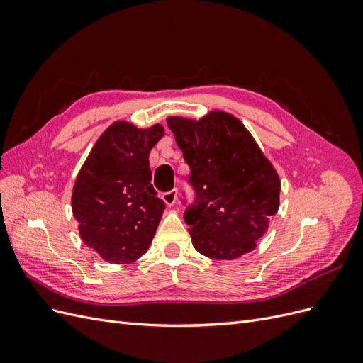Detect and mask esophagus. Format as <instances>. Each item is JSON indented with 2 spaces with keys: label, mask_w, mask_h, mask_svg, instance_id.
Here are the masks:
<instances>
[{
  "label": "esophagus",
  "mask_w": 363,
  "mask_h": 363,
  "mask_svg": "<svg viewBox=\"0 0 363 363\" xmlns=\"http://www.w3.org/2000/svg\"><path fill=\"white\" fill-rule=\"evenodd\" d=\"M177 194H179L177 188H174V189H171L168 192H164L163 194V201L167 203V206H174L175 201H177Z\"/></svg>",
  "instance_id": "obj_1"
}]
</instances>
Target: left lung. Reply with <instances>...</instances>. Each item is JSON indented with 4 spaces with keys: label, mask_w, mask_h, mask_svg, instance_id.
I'll use <instances>...</instances> for the list:
<instances>
[{
    "label": "left lung",
    "mask_w": 363,
    "mask_h": 363,
    "mask_svg": "<svg viewBox=\"0 0 363 363\" xmlns=\"http://www.w3.org/2000/svg\"><path fill=\"white\" fill-rule=\"evenodd\" d=\"M168 127L191 168L194 200H180L196 251L236 259L255 250L279 211L280 180L248 130L225 112L168 118Z\"/></svg>",
    "instance_id": "obj_1"
}]
</instances>
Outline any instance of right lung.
<instances>
[{
  "label": "right lung",
  "mask_w": 363,
  "mask_h": 363,
  "mask_svg": "<svg viewBox=\"0 0 363 363\" xmlns=\"http://www.w3.org/2000/svg\"><path fill=\"white\" fill-rule=\"evenodd\" d=\"M163 127L140 130L125 121L96 140L72 191L83 242L104 260L127 263L148 250L164 203L152 188L148 156Z\"/></svg>",
  "instance_id": "right-lung-1"
}]
</instances>
